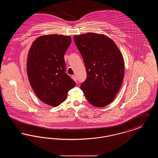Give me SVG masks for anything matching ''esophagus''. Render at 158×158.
Listing matches in <instances>:
<instances>
[{
  "mask_svg": "<svg viewBox=\"0 0 158 158\" xmlns=\"http://www.w3.org/2000/svg\"><path fill=\"white\" fill-rule=\"evenodd\" d=\"M72 79H73V81H74L75 82H77V77H76V76L75 75L72 76Z\"/></svg>",
  "mask_w": 158,
  "mask_h": 158,
  "instance_id": "34e87169",
  "label": "esophagus"
}]
</instances>
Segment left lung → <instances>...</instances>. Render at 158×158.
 Segmentation results:
<instances>
[{"label":"left lung","mask_w":158,"mask_h":158,"mask_svg":"<svg viewBox=\"0 0 158 158\" xmlns=\"http://www.w3.org/2000/svg\"><path fill=\"white\" fill-rule=\"evenodd\" d=\"M82 54L87 77L81 88L91 105L102 108L113 102L124 76V62L118 47L104 34L88 32L73 37Z\"/></svg>","instance_id":"left-lung-1"}]
</instances>
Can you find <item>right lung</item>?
I'll return each mask as SVG.
<instances>
[{"label":"right lung","instance_id":"1","mask_svg":"<svg viewBox=\"0 0 158 158\" xmlns=\"http://www.w3.org/2000/svg\"><path fill=\"white\" fill-rule=\"evenodd\" d=\"M70 36L49 34L32 43L28 54L27 72L32 89L42 102L57 106L76 83L66 73L64 56L70 45Z\"/></svg>","mask_w":158,"mask_h":158}]
</instances>
